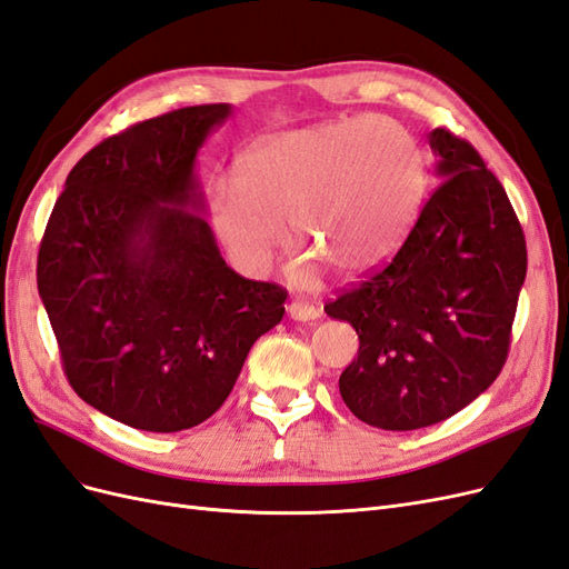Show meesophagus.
<instances>
[{"instance_id":"1","label":"esophagus","mask_w":569,"mask_h":569,"mask_svg":"<svg viewBox=\"0 0 569 569\" xmlns=\"http://www.w3.org/2000/svg\"><path fill=\"white\" fill-rule=\"evenodd\" d=\"M287 313L291 320H299V322H308V320H318L322 316L320 306L316 303H306V301H291L287 306Z\"/></svg>"}]
</instances>
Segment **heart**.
I'll list each match as a JSON object with an SVG mask.
<instances>
[{
  "label": "heart",
  "instance_id": "obj_1",
  "mask_svg": "<svg viewBox=\"0 0 569 569\" xmlns=\"http://www.w3.org/2000/svg\"><path fill=\"white\" fill-rule=\"evenodd\" d=\"M425 176L422 149L399 120H325L251 144L234 182L211 187L206 213L230 261L247 274L270 268L287 222L303 249L291 266L297 280H313L320 263L356 278L403 242Z\"/></svg>",
  "mask_w": 569,
  "mask_h": 569
}]
</instances>
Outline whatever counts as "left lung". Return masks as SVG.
I'll return each mask as SVG.
<instances>
[{"instance_id": "obj_1", "label": "left lung", "mask_w": 569, "mask_h": 569, "mask_svg": "<svg viewBox=\"0 0 569 569\" xmlns=\"http://www.w3.org/2000/svg\"><path fill=\"white\" fill-rule=\"evenodd\" d=\"M439 187L391 261L325 306L360 339L339 393L358 420L408 432L472 403L503 370L527 247L503 184L453 132H429Z\"/></svg>"}]
</instances>
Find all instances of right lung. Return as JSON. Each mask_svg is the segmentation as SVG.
Segmentation results:
<instances>
[{
    "instance_id": "right-lung-1",
    "label": "right lung",
    "mask_w": 569,
    "mask_h": 569,
    "mask_svg": "<svg viewBox=\"0 0 569 569\" xmlns=\"http://www.w3.org/2000/svg\"><path fill=\"white\" fill-rule=\"evenodd\" d=\"M232 113L187 107L90 149L66 178L38 289L68 382L144 432H180L226 403L287 291L237 274L209 222L197 153Z\"/></svg>"
}]
</instances>
